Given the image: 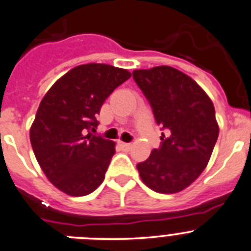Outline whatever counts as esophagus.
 <instances>
[{"mask_svg":"<svg viewBox=\"0 0 251 251\" xmlns=\"http://www.w3.org/2000/svg\"><path fill=\"white\" fill-rule=\"evenodd\" d=\"M121 146L123 150H130V148H132V145H130V143H124V142H121Z\"/></svg>","mask_w":251,"mask_h":251,"instance_id":"34e87169","label":"esophagus"}]
</instances>
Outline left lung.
<instances>
[{
  "label": "left lung",
  "instance_id": "1",
  "mask_svg": "<svg viewBox=\"0 0 251 251\" xmlns=\"http://www.w3.org/2000/svg\"><path fill=\"white\" fill-rule=\"evenodd\" d=\"M133 79L161 126V146L137 165L142 181L159 194H176L202 174L219 137L211 99L171 66L134 70Z\"/></svg>",
  "mask_w": 251,
  "mask_h": 251
}]
</instances>
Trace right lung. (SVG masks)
Masks as SVG:
<instances>
[{
	"label": "right lung",
	"instance_id": "add662e5",
	"mask_svg": "<svg viewBox=\"0 0 251 251\" xmlns=\"http://www.w3.org/2000/svg\"><path fill=\"white\" fill-rule=\"evenodd\" d=\"M126 69L85 64L72 69L46 93L30 129L35 157L55 187L70 196L92 194L103 182L114 142L94 136L97 115Z\"/></svg>",
	"mask_w": 251,
	"mask_h": 251
}]
</instances>
